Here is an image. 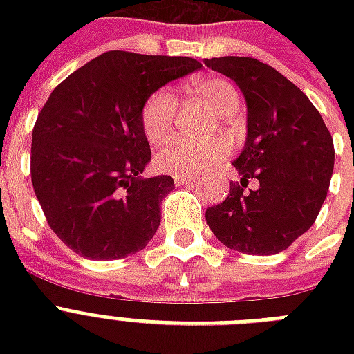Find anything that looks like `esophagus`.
Masks as SVG:
<instances>
[{
	"instance_id": "obj_1",
	"label": "esophagus",
	"mask_w": 354,
	"mask_h": 354,
	"mask_svg": "<svg viewBox=\"0 0 354 354\" xmlns=\"http://www.w3.org/2000/svg\"><path fill=\"white\" fill-rule=\"evenodd\" d=\"M191 182H194V176H180V174L174 176V183H176V185H183V183H191Z\"/></svg>"
}]
</instances>
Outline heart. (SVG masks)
<instances>
[{
    "mask_svg": "<svg viewBox=\"0 0 354 354\" xmlns=\"http://www.w3.org/2000/svg\"><path fill=\"white\" fill-rule=\"evenodd\" d=\"M193 90L215 110L218 115H232L239 108V95L227 80L200 79L194 80ZM176 118V97L169 90H158L145 101L141 108V128L149 143L161 145L169 139ZM227 154L224 139L193 141V139H172L156 154L158 169L169 174L196 176Z\"/></svg>",
    "mask_w": 354,
    "mask_h": 354,
    "instance_id": "b5f03b06",
    "label": "heart"
}]
</instances>
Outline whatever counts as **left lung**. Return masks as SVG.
I'll list each match as a JSON object with an SVG mask.
<instances>
[{"mask_svg": "<svg viewBox=\"0 0 354 354\" xmlns=\"http://www.w3.org/2000/svg\"><path fill=\"white\" fill-rule=\"evenodd\" d=\"M232 79L246 101V143L233 161L244 194L230 183L227 198L205 211L211 232L236 252L274 255L290 246L318 216L335 169V145L308 97L272 66L248 57L205 58Z\"/></svg>", "mask_w": 354, "mask_h": 354, "instance_id": "8db88e82", "label": "left lung"}]
</instances>
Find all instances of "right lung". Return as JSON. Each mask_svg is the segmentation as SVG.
<instances>
[{"instance_id": "add662e5", "label": "right lung", "mask_w": 354, "mask_h": 354, "mask_svg": "<svg viewBox=\"0 0 354 354\" xmlns=\"http://www.w3.org/2000/svg\"><path fill=\"white\" fill-rule=\"evenodd\" d=\"M200 68L187 57L108 51L53 90L32 128L30 178L49 227L75 253L121 259L154 236L174 180L141 178L150 161L141 108Z\"/></svg>"}]
</instances>
